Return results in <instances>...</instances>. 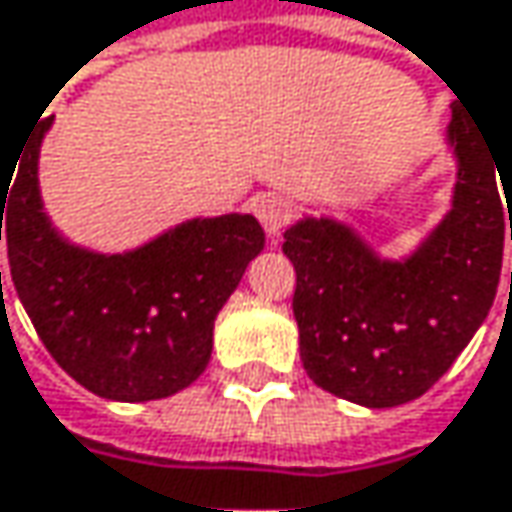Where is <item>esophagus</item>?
I'll return each mask as SVG.
<instances>
[{
    "label": "esophagus",
    "instance_id": "34e87169",
    "mask_svg": "<svg viewBox=\"0 0 512 512\" xmlns=\"http://www.w3.org/2000/svg\"><path fill=\"white\" fill-rule=\"evenodd\" d=\"M255 216L260 219V225H263V231L269 237H278L287 228L293 210H290V202L281 199V196H260L255 202Z\"/></svg>",
    "mask_w": 512,
    "mask_h": 512
}]
</instances>
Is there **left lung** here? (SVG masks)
<instances>
[{
	"instance_id": "left-lung-1",
	"label": "left lung",
	"mask_w": 512,
	"mask_h": 512,
	"mask_svg": "<svg viewBox=\"0 0 512 512\" xmlns=\"http://www.w3.org/2000/svg\"><path fill=\"white\" fill-rule=\"evenodd\" d=\"M448 143L457 155L451 210L407 260H381L334 219H302L284 234L304 372L346 401L395 407L428 393L492 307L512 240V152H498L457 105Z\"/></svg>"
}]
</instances>
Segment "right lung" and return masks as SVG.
I'll return each instance as SVG.
<instances>
[{"mask_svg": "<svg viewBox=\"0 0 512 512\" xmlns=\"http://www.w3.org/2000/svg\"><path fill=\"white\" fill-rule=\"evenodd\" d=\"M49 125L52 117L37 122L11 181L0 178V240L37 337L102 398L152 401L190 387L208 366L216 313L263 249L260 222L249 213L190 219L125 255L70 246L37 187Z\"/></svg>", "mask_w": 512, "mask_h": 512, "instance_id": "add662e5", "label": "right lung"}]
</instances>
